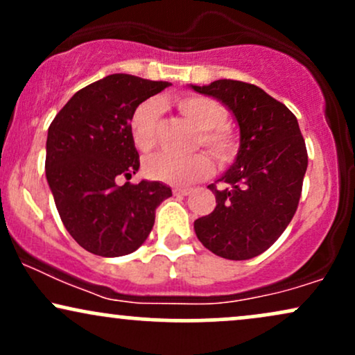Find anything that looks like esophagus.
Returning a JSON list of instances; mask_svg holds the SVG:
<instances>
[{
    "mask_svg": "<svg viewBox=\"0 0 355 355\" xmlns=\"http://www.w3.org/2000/svg\"><path fill=\"white\" fill-rule=\"evenodd\" d=\"M175 195H180V197H187V195L191 193L190 189H173Z\"/></svg>",
    "mask_w": 355,
    "mask_h": 355,
    "instance_id": "esophagus-1",
    "label": "esophagus"
}]
</instances>
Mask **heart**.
Segmentation results:
<instances>
[{"instance_id":"1","label":"heart","mask_w":355,"mask_h":355,"mask_svg":"<svg viewBox=\"0 0 355 355\" xmlns=\"http://www.w3.org/2000/svg\"><path fill=\"white\" fill-rule=\"evenodd\" d=\"M178 112L198 128L197 144L207 146L218 162L225 164L234 157L235 137L225 121V110L209 96H183L175 101ZM162 115L158 100H146L133 110L130 116V135L140 152H148L155 145V133ZM214 172V160L209 153L198 152L190 157L172 153H155L145 160V173L155 180L173 185H189L203 180Z\"/></svg>"}]
</instances>
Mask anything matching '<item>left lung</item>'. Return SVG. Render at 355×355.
Returning a JSON list of instances; mask_svg holds the SVG:
<instances>
[{
    "label": "left lung",
    "mask_w": 355,
    "mask_h": 355,
    "mask_svg": "<svg viewBox=\"0 0 355 355\" xmlns=\"http://www.w3.org/2000/svg\"><path fill=\"white\" fill-rule=\"evenodd\" d=\"M191 88L229 107L240 128L235 164L209 185L217 207L195 220V234L215 255L254 259L282 235L299 205L307 170L304 137L294 113L255 85L217 80Z\"/></svg>",
    "instance_id": "8db88e82"
}]
</instances>
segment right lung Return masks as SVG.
Listing matches in <instances>:
<instances>
[{
    "label": "right lung",
    "instance_id": "right-lung-1",
    "mask_svg": "<svg viewBox=\"0 0 355 355\" xmlns=\"http://www.w3.org/2000/svg\"><path fill=\"white\" fill-rule=\"evenodd\" d=\"M125 73L81 88L51 121L46 138V180L64 229L100 257L135 252L155 223V210L172 197L170 187L132 178L140 157L130 135L138 105L168 87Z\"/></svg>",
    "mask_w": 355,
    "mask_h": 355
}]
</instances>
